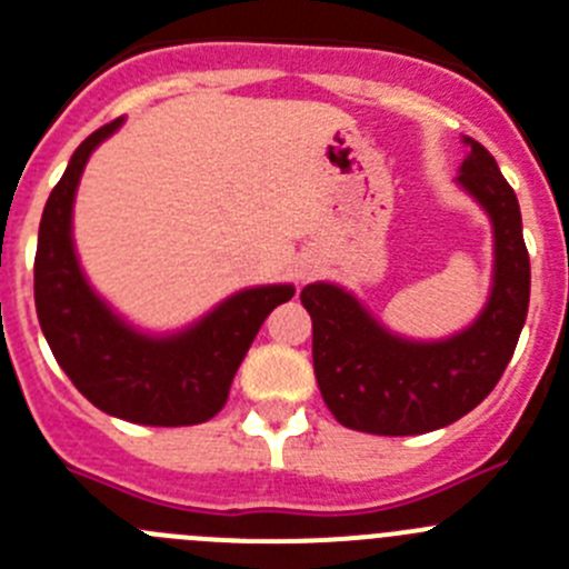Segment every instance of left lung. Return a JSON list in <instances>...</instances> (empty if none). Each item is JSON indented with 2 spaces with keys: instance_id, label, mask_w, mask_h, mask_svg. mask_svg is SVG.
Segmentation results:
<instances>
[{
  "instance_id": "8db88e82",
  "label": "left lung",
  "mask_w": 569,
  "mask_h": 569,
  "mask_svg": "<svg viewBox=\"0 0 569 569\" xmlns=\"http://www.w3.org/2000/svg\"><path fill=\"white\" fill-rule=\"evenodd\" d=\"M459 183L488 209L496 238L493 291L479 320L442 342L388 335L348 291L311 283V357L322 399L351 431L413 437L457 422L496 388L519 342L530 303V254L516 192L496 158L468 138Z\"/></svg>"
}]
</instances>
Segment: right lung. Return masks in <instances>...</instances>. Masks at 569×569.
<instances>
[{
  "label": "right lung",
  "mask_w": 569,
  "mask_h": 569,
  "mask_svg": "<svg viewBox=\"0 0 569 569\" xmlns=\"http://www.w3.org/2000/svg\"><path fill=\"white\" fill-rule=\"evenodd\" d=\"M121 119L87 136L44 203L33 263L36 315L73 386L96 408L138 425L181 428L227 406L234 373L274 306L291 286H260L229 297L196 329L152 340L127 329L90 291L70 240V212L81 170Z\"/></svg>",
  "instance_id": "1"
}]
</instances>
